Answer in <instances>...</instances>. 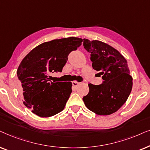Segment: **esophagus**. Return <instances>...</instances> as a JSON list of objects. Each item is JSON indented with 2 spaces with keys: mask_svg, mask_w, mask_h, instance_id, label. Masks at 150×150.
I'll return each mask as SVG.
<instances>
[{
  "mask_svg": "<svg viewBox=\"0 0 150 150\" xmlns=\"http://www.w3.org/2000/svg\"><path fill=\"white\" fill-rule=\"evenodd\" d=\"M79 82H78V81H74L73 82V86L74 87H77V86H78L79 84Z\"/></svg>",
  "mask_w": 150,
  "mask_h": 150,
  "instance_id": "34e87169",
  "label": "esophagus"
}]
</instances>
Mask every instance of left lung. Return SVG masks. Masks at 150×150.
Masks as SVG:
<instances>
[{
	"instance_id": "obj_1",
	"label": "left lung",
	"mask_w": 150,
	"mask_h": 150,
	"mask_svg": "<svg viewBox=\"0 0 150 150\" xmlns=\"http://www.w3.org/2000/svg\"><path fill=\"white\" fill-rule=\"evenodd\" d=\"M83 47L91 53L92 66L102 75L103 83H88L89 93L83 97L86 106L98 115H110L126 102L132 88V77L126 59L119 51L99 40L83 39Z\"/></svg>"
}]
</instances>
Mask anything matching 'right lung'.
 Returning <instances> with one entry per match:
<instances>
[{
  "label": "right lung",
  "instance_id": "right-lung-1",
  "mask_svg": "<svg viewBox=\"0 0 150 150\" xmlns=\"http://www.w3.org/2000/svg\"><path fill=\"white\" fill-rule=\"evenodd\" d=\"M83 40L75 37L56 39L40 44L32 49L20 64L17 76L23 103L40 117L60 112L72 93V83L54 82L51 74L62 72L68 55L81 45Z\"/></svg>",
  "mask_w": 150,
  "mask_h": 150
}]
</instances>
